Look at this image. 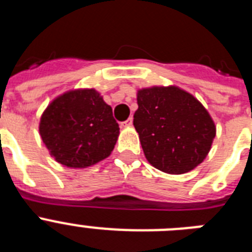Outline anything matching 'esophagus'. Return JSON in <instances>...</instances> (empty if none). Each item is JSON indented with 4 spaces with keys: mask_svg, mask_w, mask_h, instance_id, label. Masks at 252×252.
Returning a JSON list of instances; mask_svg holds the SVG:
<instances>
[{
    "mask_svg": "<svg viewBox=\"0 0 252 252\" xmlns=\"http://www.w3.org/2000/svg\"><path fill=\"white\" fill-rule=\"evenodd\" d=\"M122 126H124V127H131V126H132V117H130L128 120H126V121L122 124Z\"/></svg>",
    "mask_w": 252,
    "mask_h": 252,
    "instance_id": "obj_1",
    "label": "esophagus"
}]
</instances>
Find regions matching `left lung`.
Returning a JSON list of instances; mask_svg holds the SVG:
<instances>
[{
    "label": "left lung",
    "instance_id": "obj_1",
    "mask_svg": "<svg viewBox=\"0 0 252 252\" xmlns=\"http://www.w3.org/2000/svg\"><path fill=\"white\" fill-rule=\"evenodd\" d=\"M137 104L133 126L154 168L184 174L206 159L216 125L194 95L177 86H153L137 91Z\"/></svg>",
    "mask_w": 252,
    "mask_h": 252
}]
</instances>
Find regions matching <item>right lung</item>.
Listing matches in <instances>:
<instances>
[{
  "instance_id": "obj_1",
  "label": "right lung",
  "mask_w": 252,
  "mask_h": 252,
  "mask_svg": "<svg viewBox=\"0 0 252 252\" xmlns=\"http://www.w3.org/2000/svg\"><path fill=\"white\" fill-rule=\"evenodd\" d=\"M39 132L55 161L83 169L110 157L120 127L98 91L77 88L48 104L40 117Z\"/></svg>"
}]
</instances>
